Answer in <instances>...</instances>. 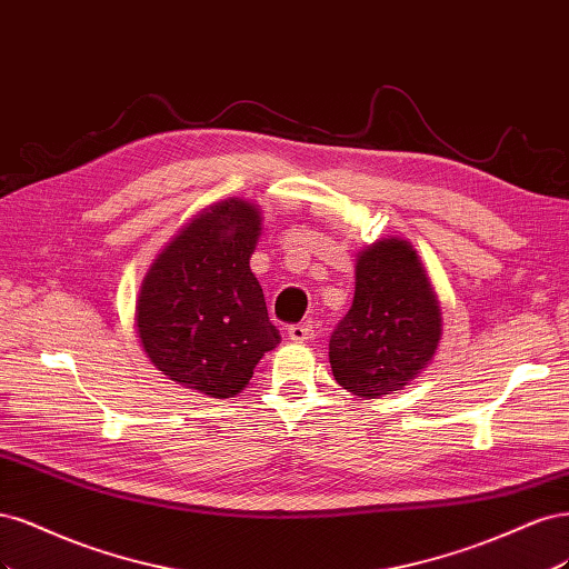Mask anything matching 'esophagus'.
<instances>
[{
	"label": "esophagus",
	"mask_w": 569,
	"mask_h": 569,
	"mask_svg": "<svg viewBox=\"0 0 569 569\" xmlns=\"http://www.w3.org/2000/svg\"><path fill=\"white\" fill-rule=\"evenodd\" d=\"M311 338H315L311 323H296L288 328V340H292V342H309Z\"/></svg>",
	"instance_id": "obj_1"
}]
</instances>
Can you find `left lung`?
Instances as JSON below:
<instances>
[{
	"label": "left lung",
	"mask_w": 569,
	"mask_h": 569,
	"mask_svg": "<svg viewBox=\"0 0 569 569\" xmlns=\"http://www.w3.org/2000/svg\"><path fill=\"white\" fill-rule=\"evenodd\" d=\"M442 342V309L416 248L399 236L357 252L355 300L331 336L338 385L363 399L405 390Z\"/></svg>",
	"instance_id": "obj_1"
}]
</instances>
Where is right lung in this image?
Masks as SVG:
<instances>
[{"label":"right lung","instance_id":"1","mask_svg":"<svg viewBox=\"0 0 569 569\" xmlns=\"http://www.w3.org/2000/svg\"><path fill=\"white\" fill-rule=\"evenodd\" d=\"M262 210L227 198L200 210L156 254L139 286L134 326L146 357L181 388L229 399L279 345L250 254Z\"/></svg>","mask_w":569,"mask_h":569}]
</instances>
